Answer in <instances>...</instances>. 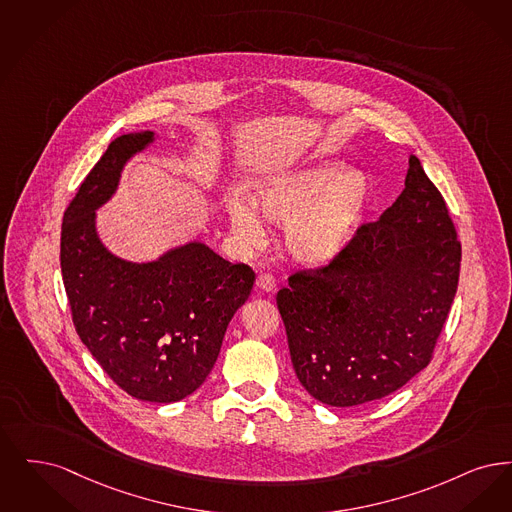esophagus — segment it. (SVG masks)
I'll return each mask as SVG.
<instances>
[{"label":"esophagus","mask_w":512,"mask_h":512,"mask_svg":"<svg viewBox=\"0 0 512 512\" xmlns=\"http://www.w3.org/2000/svg\"><path fill=\"white\" fill-rule=\"evenodd\" d=\"M256 287L260 290H264V292H273L275 287H277L275 277H273L271 273L260 271V273H258V277H256Z\"/></svg>","instance_id":"esophagus-1"}]
</instances>
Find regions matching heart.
<instances>
[{"instance_id": "1", "label": "heart", "mask_w": 512, "mask_h": 512, "mask_svg": "<svg viewBox=\"0 0 512 512\" xmlns=\"http://www.w3.org/2000/svg\"><path fill=\"white\" fill-rule=\"evenodd\" d=\"M369 202V183L340 160H315L260 179L250 204L269 223H285V248L306 266L338 258L356 235ZM241 199L229 200L233 233L246 245L264 241V227Z\"/></svg>"}]
</instances>
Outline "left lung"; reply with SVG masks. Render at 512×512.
<instances>
[{"label": "left lung", "instance_id": "8db88e82", "mask_svg": "<svg viewBox=\"0 0 512 512\" xmlns=\"http://www.w3.org/2000/svg\"><path fill=\"white\" fill-rule=\"evenodd\" d=\"M459 271L455 223L411 156L405 189L377 222L361 223L338 258L294 271L277 292L302 386L334 407L396 392L434 356Z\"/></svg>", "mask_w": 512, "mask_h": 512}]
</instances>
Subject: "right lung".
<instances>
[{
  "label": "right lung",
  "mask_w": 512,
  "mask_h": 512,
  "mask_svg": "<svg viewBox=\"0 0 512 512\" xmlns=\"http://www.w3.org/2000/svg\"><path fill=\"white\" fill-rule=\"evenodd\" d=\"M151 141L153 132L120 135L91 168L63 216L61 271L76 333L103 371L132 398L172 403L212 371L256 275L200 243L149 264L120 260L101 245L95 208L111 199L126 160Z\"/></svg>",
  "instance_id": "right-lung-1"
}]
</instances>
